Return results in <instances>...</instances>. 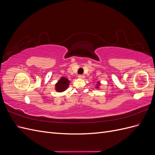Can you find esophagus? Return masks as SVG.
Listing matches in <instances>:
<instances>
[{
    "label": "esophagus",
    "instance_id": "34e87169",
    "mask_svg": "<svg viewBox=\"0 0 155 155\" xmlns=\"http://www.w3.org/2000/svg\"><path fill=\"white\" fill-rule=\"evenodd\" d=\"M78 78H79L83 79V78H85V76H84L83 74H79V75H78Z\"/></svg>",
    "mask_w": 155,
    "mask_h": 155
}]
</instances>
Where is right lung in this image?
Instances as JSON below:
<instances>
[{
	"instance_id": "1",
	"label": "right lung",
	"mask_w": 155,
	"mask_h": 155,
	"mask_svg": "<svg viewBox=\"0 0 155 155\" xmlns=\"http://www.w3.org/2000/svg\"><path fill=\"white\" fill-rule=\"evenodd\" d=\"M69 85V80L66 78H61L55 85V90L58 92H63L66 90Z\"/></svg>"
}]
</instances>
